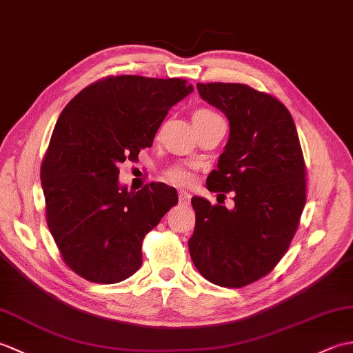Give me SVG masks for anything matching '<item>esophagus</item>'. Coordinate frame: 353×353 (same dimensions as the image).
Returning a JSON list of instances; mask_svg holds the SVG:
<instances>
[{
	"label": "esophagus",
	"mask_w": 353,
	"mask_h": 353,
	"mask_svg": "<svg viewBox=\"0 0 353 353\" xmlns=\"http://www.w3.org/2000/svg\"><path fill=\"white\" fill-rule=\"evenodd\" d=\"M190 199H191V196L186 191L179 192V201H181L182 205H188L190 203Z\"/></svg>",
	"instance_id": "34e87169"
}]
</instances>
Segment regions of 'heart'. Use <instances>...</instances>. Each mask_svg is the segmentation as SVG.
I'll use <instances>...</instances> for the list:
<instances>
[{"mask_svg": "<svg viewBox=\"0 0 353 353\" xmlns=\"http://www.w3.org/2000/svg\"><path fill=\"white\" fill-rule=\"evenodd\" d=\"M216 117L215 112L209 110V109H199L194 112L192 115V121H201V119H208V118H212ZM167 179L174 185L179 186H185V185H190L192 182V176L191 172L183 168V167H172L167 171Z\"/></svg>", "mask_w": 353, "mask_h": 353, "instance_id": "b5f03b06", "label": "heart"}]
</instances>
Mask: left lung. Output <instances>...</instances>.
I'll return each mask as SVG.
<instances>
[{
  "label": "left lung",
  "mask_w": 353,
  "mask_h": 353,
  "mask_svg": "<svg viewBox=\"0 0 353 353\" xmlns=\"http://www.w3.org/2000/svg\"><path fill=\"white\" fill-rule=\"evenodd\" d=\"M201 99L229 119V139L209 191L235 192V206L192 197L190 254L200 274L241 288L272 272L294 236L306 201L296 124L274 97L241 83H197Z\"/></svg>",
  "instance_id": "left-lung-1"
}]
</instances>
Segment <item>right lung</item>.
I'll return each mask as SVG.
<instances>
[{
	"mask_svg": "<svg viewBox=\"0 0 353 353\" xmlns=\"http://www.w3.org/2000/svg\"><path fill=\"white\" fill-rule=\"evenodd\" d=\"M194 91L182 79L117 76L85 88L59 117L41 167L47 223L72 272L117 283L142 264V239L177 191L119 185L118 165L152 147L163 118Z\"/></svg>",
	"mask_w": 353,
	"mask_h": 353,
	"instance_id": "obj_1",
	"label": "right lung"
}]
</instances>
